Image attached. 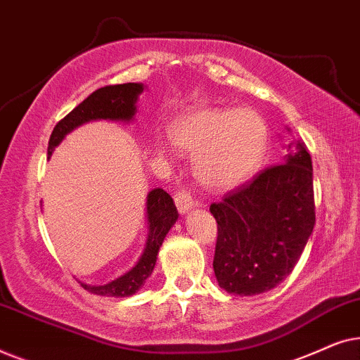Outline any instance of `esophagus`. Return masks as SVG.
Here are the masks:
<instances>
[{
	"mask_svg": "<svg viewBox=\"0 0 360 360\" xmlns=\"http://www.w3.org/2000/svg\"><path fill=\"white\" fill-rule=\"evenodd\" d=\"M175 205H176V210L180 211V214H188L190 211L195 210V206H196L193 198H191V196L184 190L176 191Z\"/></svg>",
	"mask_w": 360,
	"mask_h": 360,
	"instance_id": "esophagus-1",
	"label": "esophagus"
}]
</instances>
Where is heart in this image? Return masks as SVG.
Masks as SVG:
<instances>
[{
	"mask_svg": "<svg viewBox=\"0 0 360 360\" xmlns=\"http://www.w3.org/2000/svg\"><path fill=\"white\" fill-rule=\"evenodd\" d=\"M176 149L193 157L196 179L208 188L234 190L257 174L269 149V131L250 110L208 108L176 117L170 126ZM169 154L164 141L157 142Z\"/></svg>",
	"mask_w": 360,
	"mask_h": 360,
	"instance_id": "heart-1",
	"label": "heart"
}]
</instances>
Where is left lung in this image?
I'll list each match as a JSON object with an SVG mask.
<instances>
[{
	"label": "left lung",
	"mask_w": 360,
	"mask_h": 360,
	"mask_svg": "<svg viewBox=\"0 0 360 360\" xmlns=\"http://www.w3.org/2000/svg\"><path fill=\"white\" fill-rule=\"evenodd\" d=\"M285 134L282 164L210 206L218 223L213 269L228 293L252 297L277 287L313 233L311 155L290 127Z\"/></svg>",
	"instance_id": "1"
}]
</instances>
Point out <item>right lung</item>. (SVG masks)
<instances>
[{
  "mask_svg": "<svg viewBox=\"0 0 360 360\" xmlns=\"http://www.w3.org/2000/svg\"><path fill=\"white\" fill-rule=\"evenodd\" d=\"M144 90V83H122V85L98 88L96 91H93L53 127L47 147L49 159L67 134L86 122L101 120L116 122L134 121L137 115V101ZM176 221H179V211L175 208L172 196L162 188L150 190L146 196V243L137 262L127 272L111 282L103 285L80 282L82 287L90 293L101 295V297H132L144 287L146 280L150 277L162 244Z\"/></svg>",
  "mask_w": 360,
  "mask_h": 360,
  "instance_id": "right-lung-1",
  "label": "right lung"
}]
</instances>
